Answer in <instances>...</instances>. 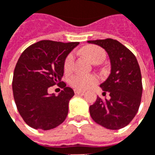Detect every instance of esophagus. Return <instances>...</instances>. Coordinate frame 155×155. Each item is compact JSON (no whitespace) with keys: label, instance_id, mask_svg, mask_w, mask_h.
Instances as JSON below:
<instances>
[{"label":"esophagus","instance_id":"esophagus-1","mask_svg":"<svg viewBox=\"0 0 155 155\" xmlns=\"http://www.w3.org/2000/svg\"><path fill=\"white\" fill-rule=\"evenodd\" d=\"M74 92H75V94H84L85 93V91H81V90H78V89H75L74 90Z\"/></svg>","mask_w":155,"mask_h":155}]
</instances>
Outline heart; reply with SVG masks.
<instances>
[{"label": "heart", "instance_id": "heart-1", "mask_svg": "<svg viewBox=\"0 0 155 155\" xmlns=\"http://www.w3.org/2000/svg\"><path fill=\"white\" fill-rule=\"evenodd\" d=\"M82 52L85 56L89 59V61L92 63L96 62H102L105 58V52L102 48L97 46H87L82 49ZM74 61V54H69L67 56L66 60L64 61V70L69 71L71 69ZM98 78L96 76L90 74V75H81L78 74L72 78L71 83L76 88L86 89L89 88L92 85L97 83Z\"/></svg>", "mask_w": 155, "mask_h": 155}]
</instances>
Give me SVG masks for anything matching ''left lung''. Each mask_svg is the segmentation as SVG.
Wrapping results in <instances>:
<instances>
[{
    "label": "left lung",
    "instance_id": "obj_1",
    "mask_svg": "<svg viewBox=\"0 0 155 155\" xmlns=\"http://www.w3.org/2000/svg\"><path fill=\"white\" fill-rule=\"evenodd\" d=\"M108 55L111 72L106 81L100 84L110 99L97 97L90 107L91 118L97 124L108 129H122L136 116L142 94L141 69L134 54L117 40L112 39L90 40Z\"/></svg>",
    "mask_w": 155,
    "mask_h": 155
}]
</instances>
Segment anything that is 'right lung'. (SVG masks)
I'll list each match as a JSON object with an SVG mask.
<instances>
[{"label":"right lung","instance_id":"obj_1","mask_svg":"<svg viewBox=\"0 0 155 155\" xmlns=\"http://www.w3.org/2000/svg\"><path fill=\"white\" fill-rule=\"evenodd\" d=\"M78 44L42 40L28 47L19 57L12 87L18 111L30 127L49 130L66 118L74 92L61 78L67 56ZM56 84L63 88L57 97L47 91Z\"/></svg>","mask_w":155,"mask_h":155}]
</instances>
